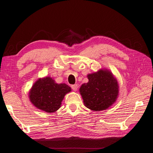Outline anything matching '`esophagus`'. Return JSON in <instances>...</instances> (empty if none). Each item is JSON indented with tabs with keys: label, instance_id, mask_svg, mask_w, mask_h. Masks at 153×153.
Listing matches in <instances>:
<instances>
[{
	"label": "esophagus",
	"instance_id": "esophagus-1",
	"mask_svg": "<svg viewBox=\"0 0 153 153\" xmlns=\"http://www.w3.org/2000/svg\"><path fill=\"white\" fill-rule=\"evenodd\" d=\"M71 88L73 89L74 91H76V90H77V84H74V85H71Z\"/></svg>",
	"mask_w": 153,
	"mask_h": 153
}]
</instances>
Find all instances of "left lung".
Masks as SVG:
<instances>
[{"instance_id": "obj_1", "label": "left lung", "mask_w": 153, "mask_h": 153, "mask_svg": "<svg viewBox=\"0 0 153 153\" xmlns=\"http://www.w3.org/2000/svg\"><path fill=\"white\" fill-rule=\"evenodd\" d=\"M87 77L88 82L83 84L79 88L84 105L95 111L107 109L117 98V80L107 69H100Z\"/></svg>"}]
</instances>
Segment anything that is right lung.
<instances>
[{
	"instance_id": "obj_1",
	"label": "right lung",
	"mask_w": 153,
	"mask_h": 153,
	"mask_svg": "<svg viewBox=\"0 0 153 153\" xmlns=\"http://www.w3.org/2000/svg\"><path fill=\"white\" fill-rule=\"evenodd\" d=\"M71 88L65 84H56L51 77L40 78L30 90L31 102L39 109L53 113L61 107L65 95L71 92Z\"/></svg>"
}]
</instances>
